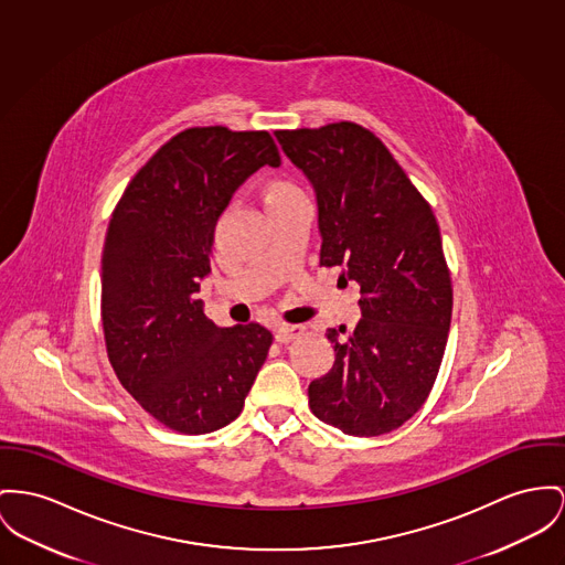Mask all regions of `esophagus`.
<instances>
[{
	"label": "esophagus",
	"instance_id": "34e87169",
	"mask_svg": "<svg viewBox=\"0 0 565 565\" xmlns=\"http://www.w3.org/2000/svg\"><path fill=\"white\" fill-rule=\"evenodd\" d=\"M303 334V328L300 326H280L276 328V340L278 342H291V340L300 339Z\"/></svg>",
	"mask_w": 565,
	"mask_h": 565
}]
</instances>
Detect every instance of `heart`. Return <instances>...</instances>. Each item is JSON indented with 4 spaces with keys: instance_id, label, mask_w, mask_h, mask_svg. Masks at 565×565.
<instances>
[{
    "instance_id": "1",
    "label": "heart",
    "mask_w": 565,
    "mask_h": 565,
    "mask_svg": "<svg viewBox=\"0 0 565 565\" xmlns=\"http://www.w3.org/2000/svg\"><path fill=\"white\" fill-rule=\"evenodd\" d=\"M262 196H264L265 210H278L291 201H298L303 196L301 192L291 180L282 178V175H271L267 178L262 186Z\"/></svg>"
}]
</instances>
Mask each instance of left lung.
I'll return each mask as SVG.
<instances>
[{"label":"left lung","instance_id":"1","mask_svg":"<svg viewBox=\"0 0 565 565\" xmlns=\"http://www.w3.org/2000/svg\"><path fill=\"white\" fill-rule=\"evenodd\" d=\"M310 180L319 265L360 285L355 330H328L334 366L308 385V405L344 435L403 426L428 398L451 321L450 269L428 201L371 130L353 121L276 130Z\"/></svg>","mask_w":565,"mask_h":565}]
</instances>
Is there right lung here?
I'll use <instances>...</instances> for the list:
<instances>
[{"label": "right lung", "instance_id": "right-lung-1", "mask_svg": "<svg viewBox=\"0 0 565 565\" xmlns=\"http://www.w3.org/2000/svg\"><path fill=\"white\" fill-rule=\"evenodd\" d=\"M280 153L265 130L196 126L137 171L115 205L103 250V330L126 392L171 430L231 424L264 366L271 332L218 328L196 300L214 228L246 178Z\"/></svg>", "mask_w": 565, "mask_h": 565}]
</instances>
